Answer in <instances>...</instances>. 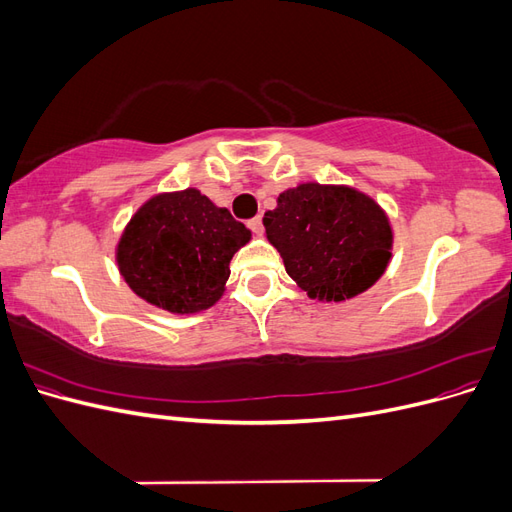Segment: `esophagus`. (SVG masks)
<instances>
[{"label":"esophagus","mask_w":512,"mask_h":512,"mask_svg":"<svg viewBox=\"0 0 512 512\" xmlns=\"http://www.w3.org/2000/svg\"><path fill=\"white\" fill-rule=\"evenodd\" d=\"M247 228H250L252 232H256V235H260V232H262V220H260V215H256V218H252L250 222H247Z\"/></svg>","instance_id":"obj_1"}]
</instances>
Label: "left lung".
Here are the masks:
<instances>
[{
  "mask_svg": "<svg viewBox=\"0 0 512 512\" xmlns=\"http://www.w3.org/2000/svg\"><path fill=\"white\" fill-rule=\"evenodd\" d=\"M286 273L309 299L346 301L386 271L393 230L382 207L348 185L301 183L262 218Z\"/></svg>",
  "mask_w": 512,
  "mask_h": 512,
  "instance_id": "obj_1",
  "label": "left lung"
}]
</instances>
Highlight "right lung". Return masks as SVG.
Listing matches in <instances>:
<instances>
[{"label": "right lung", "instance_id": "right-lung-1", "mask_svg": "<svg viewBox=\"0 0 512 512\" xmlns=\"http://www.w3.org/2000/svg\"><path fill=\"white\" fill-rule=\"evenodd\" d=\"M252 232L196 188L149 198L117 243L123 280L170 314H196L224 294L230 260Z\"/></svg>", "mask_w": 512, "mask_h": 512}]
</instances>
